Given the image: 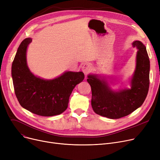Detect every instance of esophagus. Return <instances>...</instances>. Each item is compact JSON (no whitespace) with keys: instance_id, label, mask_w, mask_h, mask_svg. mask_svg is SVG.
<instances>
[{"instance_id":"34e87169","label":"esophagus","mask_w":160,"mask_h":160,"mask_svg":"<svg viewBox=\"0 0 160 160\" xmlns=\"http://www.w3.org/2000/svg\"><path fill=\"white\" fill-rule=\"evenodd\" d=\"M92 69V66L90 64H85L82 66V71L85 75H87Z\"/></svg>"}]
</instances>
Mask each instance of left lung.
<instances>
[{
    "instance_id": "left-lung-1",
    "label": "left lung",
    "mask_w": 160,
    "mask_h": 160,
    "mask_svg": "<svg viewBox=\"0 0 160 160\" xmlns=\"http://www.w3.org/2000/svg\"><path fill=\"white\" fill-rule=\"evenodd\" d=\"M138 49L134 73L130 81V88L113 90L106 77L89 74L87 81L92 90L91 105L98 115L111 119L126 117L140 108L149 88L150 60L145 45L139 40L132 43Z\"/></svg>"
}]
</instances>
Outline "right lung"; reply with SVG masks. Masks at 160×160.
Returning <instances> with one entry per match:
<instances>
[{
    "label": "right lung",
    "mask_w": 160,
    "mask_h": 160,
    "mask_svg": "<svg viewBox=\"0 0 160 160\" xmlns=\"http://www.w3.org/2000/svg\"><path fill=\"white\" fill-rule=\"evenodd\" d=\"M31 42L30 38L22 41L13 59L12 77L15 94L22 107L36 115H60L67 109L73 88L84 79L85 75L68 71L52 79L36 76L27 62V50Z\"/></svg>",
    "instance_id": "1"
}]
</instances>
